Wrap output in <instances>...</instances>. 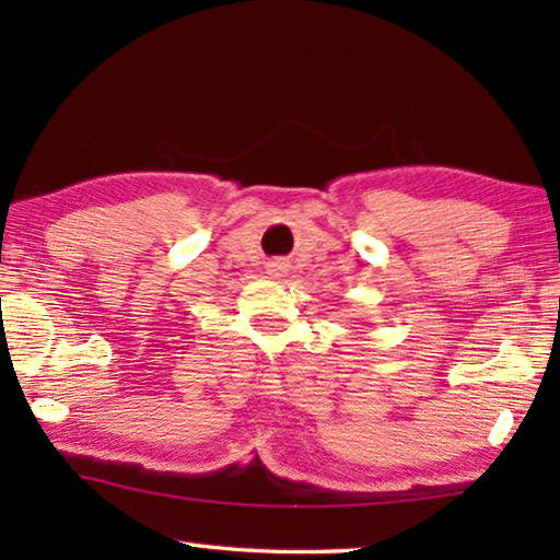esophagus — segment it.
<instances>
[{
  "instance_id": "34e87169",
  "label": "esophagus",
  "mask_w": 560,
  "mask_h": 560,
  "mask_svg": "<svg viewBox=\"0 0 560 560\" xmlns=\"http://www.w3.org/2000/svg\"><path fill=\"white\" fill-rule=\"evenodd\" d=\"M283 271H287V267H283L281 261H273V265L269 267V273H271V277H283Z\"/></svg>"
}]
</instances>
